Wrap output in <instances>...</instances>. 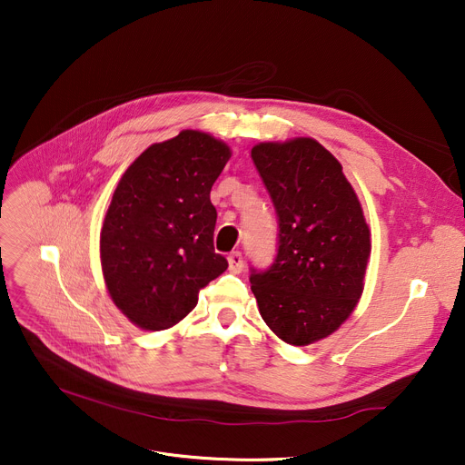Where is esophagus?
Listing matches in <instances>:
<instances>
[{
    "instance_id": "1",
    "label": "esophagus",
    "mask_w": 465,
    "mask_h": 465,
    "mask_svg": "<svg viewBox=\"0 0 465 465\" xmlns=\"http://www.w3.org/2000/svg\"><path fill=\"white\" fill-rule=\"evenodd\" d=\"M228 265H230L232 273H241L242 270H245V260H242V254L241 252H232L228 256Z\"/></svg>"
}]
</instances>
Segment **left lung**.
<instances>
[{
	"label": "left lung",
	"instance_id": "1",
	"mask_svg": "<svg viewBox=\"0 0 465 465\" xmlns=\"http://www.w3.org/2000/svg\"><path fill=\"white\" fill-rule=\"evenodd\" d=\"M272 195L279 249L251 288L265 324L305 347L333 333L354 311L371 252L358 195L330 151L311 137L252 146Z\"/></svg>",
	"mask_w": 465,
	"mask_h": 465
}]
</instances>
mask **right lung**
Segmentation results:
<instances>
[{"mask_svg": "<svg viewBox=\"0 0 465 465\" xmlns=\"http://www.w3.org/2000/svg\"><path fill=\"white\" fill-rule=\"evenodd\" d=\"M230 146L198 130L154 143L122 175L100 235L114 305L143 330H167L228 270L216 254L211 188Z\"/></svg>", "mask_w": 465, "mask_h": 465, "instance_id": "right-lung-1", "label": "right lung"}]
</instances>
